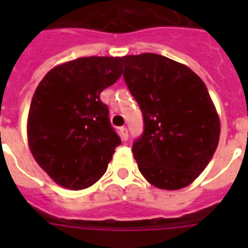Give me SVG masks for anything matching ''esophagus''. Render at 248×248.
I'll use <instances>...</instances> for the list:
<instances>
[{"mask_svg": "<svg viewBox=\"0 0 248 248\" xmlns=\"http://www.w3.org/2000/svg\"><path fill=\"white\" fill-rule=\"evenodd\" d=\"M119 135L123 140L128 139V129L125 126H120L119 128Z\"/></svg>", "mask_w": 248, "mask_h": 248, "instance_id": "obj_1", "label": "esophagus"}]
</instances>
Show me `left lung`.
Returning a JSON list of instances; mask_svg holds the SVG:
<instances>
[{
	"mask_svg": "<svg viewBox=\"0 0 248 248\" xmlns=\"http://www.w3.org/2000/svg\"><path fill=\"white\" fill-rule=\"evenodd\" d=\"M124 80L143 114L131 151L139 171L159 189L179 190L203 171L217 148L220 120L205 83L164 56H125Z\"/></svg>",
	"mask_w": 248,
	"mask_h": 248,
	"instance_id": "left-lung-1",
	"label": "left lung"
}]
</instances>
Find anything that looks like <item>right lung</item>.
Listing matches in <instances>:
<instances>
[{"instance_id": "1", "label": "right lung", "mask_w": 248, "mask_h": 248, "mask_svg": "<svg viewBox=\"0 0 248 248\" xmlns=\"http://www.w3.org/2000/svg\"><path fill=\"white\" fill-rule=\"evenodd\" d=\"M123 73L120 57H85L48 72L28 113L30 149L58 185L87 189L107 171L122 140L100 93Z\"/></svg>"}]
</instances>
